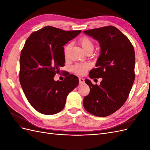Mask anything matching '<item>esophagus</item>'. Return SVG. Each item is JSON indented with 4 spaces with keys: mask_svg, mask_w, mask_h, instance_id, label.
<instances>
[{
    "mask_svg": "<svg viewBox=\"0 0 150 150\" xmlns=\"http://www.w3.org/2000/svg\"><path fill=\"white\" fill-rule=\"evenodd\" d=\"M79 84H83L84 83V79L82 78H79Z\"/></svg>",
    "mask_w": 150,
    "mask_h": 150,
    "instance_id": "34e87169",
    "label": "esophagus"
}]
</instances>
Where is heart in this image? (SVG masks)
<instances>
[{
  "label": "heart",
  "mask_w": 150,
  "mask_h": 150,
  "mask_svg": "<svg viewBox=\"0 0 150 150\" xmlns=\"http://www.w3.org/2000/svg\"><path fill=\"white\" fill-rule=\"evenodd\" d=\"M81 46H82L84 51L87 52L89 51H93L94 49V44L92 41V40L87 36H83L81 38L79 41ZM71 44H68L64 48V55L65 57H67L69 56L70 50H71ZM89 66L88 64H76L72 66V69L73 72H74L76 74L79 75H83L86 73V72L89 69Z\"/></svg>",
  "instance_id": "b5f03b06"
}]
</instances>
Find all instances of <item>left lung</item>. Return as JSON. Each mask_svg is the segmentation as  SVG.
Wrapping results in <instances>:
<instances>
[{
    "label": "left lung",
    "mask_w": 150,
    "mask_h": 150,
    "mask_svg": "<svg viewBox=\"0 0 150 150\" xmlns=\"http://www.w3.org/2000/svg\"><path fill=\"white\" fill-rule=\"evenodd\" d=\"M84 33L98 40L101 46L96 68L89 76L91 79H103L99 86L85 79L90 92L84 98L83 106L91 115L105 117L118 110L128 98L135 79L134 47L128 38L114 26Z\"/></svg>",
    "instance_id": "obj_1"
}]
</instances>
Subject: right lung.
Returning a JSON list of instances; mask_svg holds the SVG:
<instances>
[{
  "instance_id": "right-lung-1",
  "label": "right lung",
  "mask_w": 150,
  "mask_h": 150,
  "mask_svg": "<svg viewBox=\"0 0 150 150\" xmlns=\"http://www.w3.org/2000/svg\"><path fill=\"white\" fill-rule=\"evenodd\" d=\"M81 32L46 26L32 33L20 56L19 81L25 96L35 110L54 115L64 108L66 98L79 84L73 74L62 81L54 80L64 66V45Z\"/></svg>"
}]
</instances>
